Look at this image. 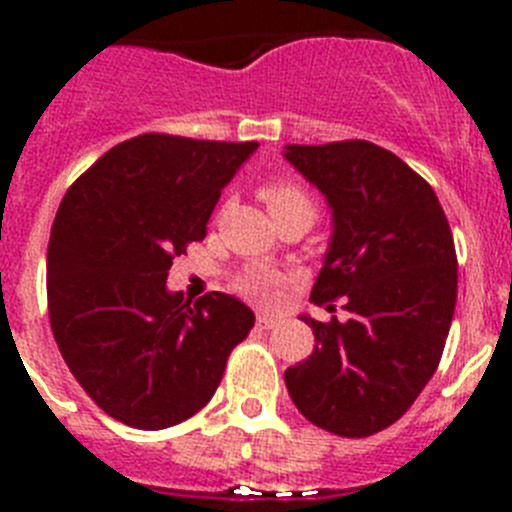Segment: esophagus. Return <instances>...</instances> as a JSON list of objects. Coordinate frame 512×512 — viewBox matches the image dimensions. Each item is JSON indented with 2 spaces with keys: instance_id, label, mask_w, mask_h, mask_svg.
<instances>
[{
  "instance_id": "1",
  "label": "esophagus",
  "mask_w": 512,
  "mask_h": 512,
  "mask_svg": "<svg viewBox=\"0 0 512 512\" xmlns=\"http://www.w3.org/2000/svg\"><path fill=\"white\" fill-rule=\"evenodd\" d=\"M256 325H259L261 330H271L274 325H277V318H271V315H259V318H256Z\"/></svg>"
}]
</instances>
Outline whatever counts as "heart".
Masks as SVG:
<instances>
[{
	"label": "heart",
	"instance_id": "obj_1",
	"mask_svg": "<svg viewBox=\"0 0 512 512\" xmlns=\"http://www.w3.org/2000/svg\"><path fill=\"white\" fill-rule=\"evenodd\" d=\"M259 194L274 217L284 215V212L300 210V207L302 210L315 212L312 194L297 179H271V182H266L259 189ZM284 282H287V277L279 274V271L253 269L238 279V289H241V295H246L248 300L259 302V305H271V302L279 300V292H282Z\"/></svg>",
	"mask_w": 512,
	"mask_h": 512
}]
</instances>
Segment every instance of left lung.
<instances>
[{"mask_svg":"<svg viewBox=\"0 0 512 512\" xmlns=\"http://www.w3.org/2000/svg\"><path fill=\"white\" fill-rule=\"evenodd\" d=\"M333 207V238L310 300L348 318H305L315 351L284 382L310 423L343 438L390 428L441 361L456 307V248L436 192L369 140L287 146Z\"/></svg>","mask_w":512,"mask_h":512,"instance_id":"1","label":"left lung"}]
</instances>
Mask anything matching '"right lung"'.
<instances>
[{
  "label": "right lung",
  "mask_w": 512,
  "mask_h": 512,
  "mask_svg": "<svg viewBox=\"0 0 512 512\" xmlns=\"http://www.w3.org/2000/svg\"><path fill=\"white\" fill-rule=\"evenodd\" d=\"M259 143L143 133L69 187L48 243V315L76 382L110 418L161 431L200 413L253 312L166 289L171 261L207 235L220 192Z\"/></svg>",
  "instance_id": "1"
}]
</instances>
